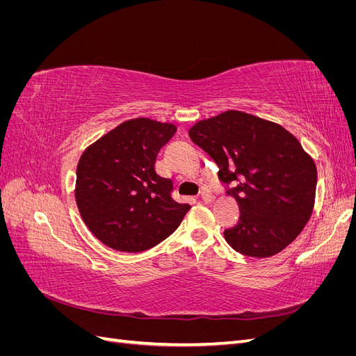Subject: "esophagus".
<instances>
[{"label":"esophagus","mask_w":356,"mask_h":356,"mask_svg":"<svg viewBox=\"0 0 356 356\" xmlns=\"http://www.w3.org/2000/svg\"><path fill=\"white\" fill-rule=\"evenodd\" d=\"M202 199H203L204 202H212V200L215 199V196H213V193H212L211 190L203 188V190H202Z\"/></svg>","instance_id":"1"}]
</instances>
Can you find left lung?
Segmentation results:
<instances>
[{"label":"left lung","mask_w":356,"mask_h":356,"mask_svg":"<svg viewBox=\"0 0 356 356\" xmlns=\"http://www.w3.org/2000/svg\"><path fill=\"white\" fill-rule=\"evenodd\" d=\"M188 135L218 165L227 195L239 204L238 224L224 230L238 252L266 258L293 242L315 204L316 165L281 124L243 111L200 120Z\"/></svg>","instance_id":"left-lung-1"}]
</instances>
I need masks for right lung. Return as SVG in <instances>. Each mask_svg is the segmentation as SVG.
Here are the masks:
<instances>
[{
    "instance_id": "add662e5",
    "label": "right lung",
    "mask_w": 356,
    "mask_h": 356,
    "mask_svg": "<svg viewBox=\"0 0 356 356\" xmlns=\"http://www.w3.org/2000/svg\"><path fill=\"white\" fill-rule=\"evenodd\" d=\"M177 126L139 117L123 122L84 149L75 202L89 230L106 246L141 252L174 233L190 211L172 199V181L156 159Z\"/></svg>"
}]
</instances>
